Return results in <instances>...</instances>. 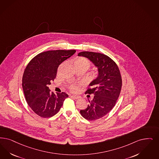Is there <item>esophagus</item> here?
<instances>
[{
	"mask_svg": "<svg viewBox=\"0 0 159 159\" xmlns=\"http://www.w3.org/2000/svg\"><path fill=\"white\" fill-rule=\"evenodd\" d=\"M71 98L75 99H80L81 97L80 96H76V95H72L71 96Z\"/></svg>",
	"mask_w": 159,
	"mask_h": 159,
	"instance_id": "obj_1",
	"label": "esophagus"
}]
</instances>
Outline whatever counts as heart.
<instances>
[{
  "label": "heart",
  "instance_id": "obj_1",
  "mask_svg": "<svg viewBox=\"0 0 159 159\" xmlns=\"http://www.w3.org/2000/svg\"><path fill=\"white\" fill-rule=\"evenodd\" d=\"M73 66L76 70L84 69L86 71L90 67V64L88 59L84 57H77L73 61ZM69 88L71 92H77L79 90V86L73 84L70 85Z\"/></svg>",
  "mask_w": 159,
  "mask_h": 159
}]
</instances>
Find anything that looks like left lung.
<instances>
[{
	"label": "left lung",
	"mask_w": 159,
	"mask_h": 159,
	"mask_svg": "<svg viewBox=\"0 0 159 159\" xmlns=\"http://www.w3.org/2000/svg\"><path fill=\"white\" fill-rule=\"evenodd\" d=\"M78 56L88 58L98 68V77L86 91V93L94 95L93 98L87 108L80 111L84 118L94 121L106 115L114 107L121 92V73L114 61L105 54L83 51Z\"/></svg>",
	"instance_id": "1"
}]
</instances>
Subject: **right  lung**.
Returning a JSON list of instances; mask_svg holds the SVG:
<instances>
[{"label": "right lung", "mask_w": 159, "mask_h": 159, "mask_svg": "<svg viewBox=\"0 0 159 159\" xmlns=\"http://www.w3.org/2000/svg\"><path fill=\"white\" fill-rule=\"evenodd\" d=\"M76 52L51 50L39 53L27 65L22 77V88L30 107L38 116L50 118L57 114L69 95L65 92L54 94L48 86L57 75L59 65Z\"/></svg>", "instance_id": "add662e5"}]
</instances>
